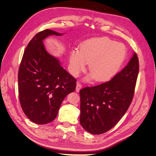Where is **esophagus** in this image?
<instances>
[{"mask_svg":"<svg viewBox=\"0 0 156 156\" xmlns=\"http://www.w3.org/2000/svg\"><path fill=\"white\" fill-rule=\"evenodd\" d=\"M81 87H82L81 84L80 83L78 82L77 84H76V91L77 93H78V92L80 91V90H81Z\"/></svg>","mask_w":156,"mask_h":156,"instance_id":"1","label":"esophagus"}]
</instances>
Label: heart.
<instances>
[{
  "mask_svg": "<svg viewBox=\"0 0 156 156\" xmlns=\"http://www.w3.org/2000/svg\"><path fill=\"white\" fill-rule=\"evenodd\" d=\"M126 48L122 43L107 37L93 38L84 42L80 51L70 52L71 73L77 76L89 63L91 73L87 80L94 78L97 81H106L114 78L120 70L126 56Z\"/></svg>",
  "mask_w": 156,
  "mask_h": 156,
  "instance_id": "obj_1",
  "label": "heart"
}]
</instances>
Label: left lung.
Returning a JSON list of instances; mask_svg holds the SVG:
<instances>
[{
	"mask_svg": "<svg viewBox=\"0 0 156 156\" xmlns=\"http://www.w3.org/2000/svg\"><path fill=\"white\" fill-rule=\"evenodd\" d=\"M139 72L137 54L112 79L102 84L85 87L80 91V122L94 135L112 128L124 115L132 101Z\"/></svg>",
	"mask_w": 156,
	"mask_h": 156,
	"instance_id": "obj_1",
	"label": "left lung"
}]
</instances>
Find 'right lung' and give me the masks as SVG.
I'll return each instance as SVG.
<instances>
[{"instance_id":"right-lung-1","label":"right lung","mask_w":156,"mask_h":156,"mask_svg":"<svg viewBox=\"0 0 156 156\" xmlns=\"http://www.w3.org/2000/svg\"><path fill=\"white\" fill-rule=\"evenodd\" d=\"M51 35L63 34L48 29L37 33L28 43L18 70L21 107L30 120L39 125L53 121L65 98L76 88V80L44 47L43 40Z\"/></svg>"}]
</instances>
